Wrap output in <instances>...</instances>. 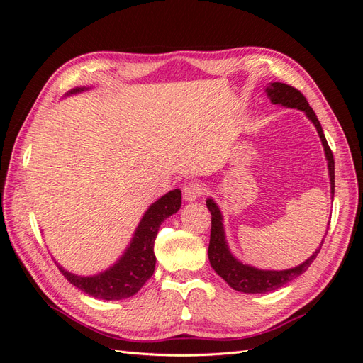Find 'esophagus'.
Listing matches in <instances>:
<instances>
[{
    "mask_svg": "<svg viewBox=\"0 0 363 363\" xmlns=\"http://www.w3.org/2000/svg\"><path fill=\"white\" fill-rule=\"evenodd\" d=\"M206 189L200 182H189L183 186V199L184 201H195L199 196L204 195Z\"/></svg>",
    "mask_w": 363,
    "mask_h": 363,
    "instance_id": "obj_1",
    "label": "esophagus"
}]
</instances>
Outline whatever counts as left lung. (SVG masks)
Returning a JSON list of instances; mask_svg holds the SVG:
<instances>
[{
	"label": "left lung",
	"mask_w": 363,
	"mask_h": 363,
	"mask_svg": "<svg viewBox=\"0 0 363 363\" xmlns=\"http://www.w3.org/2000/svg\"><path fill=\"white\" fill-rule=\"evenodd\" d=\"M267 92L271 103L274 104H281L286 107H295L300 108V111L306 112V115L309 116V119L315 124L318 135L321 138V142L324 145L325 151V157L328 160V172H330V182H332V194L335 195V159H333V152L327 144V139L324 136L323 127L318 121L315 112L312 111V107L307 103L306 96L298 91L295 89L294 86L286 84V83H272L269 87H267ZM207 208L212 215V228H211V242H208V260H211V265L215 269L219 277H223L230 288H233L235 291L239 292H245V294H265L276 291L281 288L283 284H286L301 276L303 272L307 271L312 265V262L316 259L318 252H320L323 242L313 255L307 259L304 263H301L300 267H295L291 269H284V271H262L251 268L247 265H242L239 263L227 248L225 239H224V228H223V221H221V212H219L218 206L212 201L207 200Z\"/></svg>",
	"instance_id": "8db88e82"
}]
</instances>
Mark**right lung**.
<instances>
[{
    "instance_id": "1",
    "label": "right lung",
    "mask_w": 363,
    "mask_h": 363,
    "mask_svg": "<svg viewBox=\"0 0 363 363\" xmlns=\"http://www.w3.org/2000/svg\"><path fill=\"white\" fill-rule=\"evenodd\" d=\"M83 89H74L79 92ZM182 192L174 189L150 206L133 236L125 255L111 269L94 277H79L59 267L60 272L75 288L100 300H123L135 295L151 279L156 268L155 242L160 224L179 212Z\"/></svg>"
}]
</instances>
